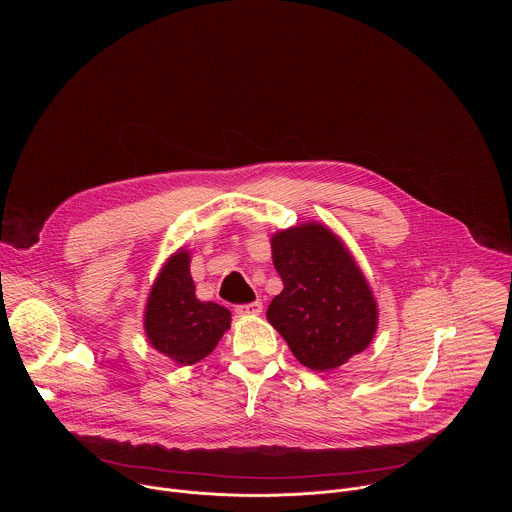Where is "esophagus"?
Returning <instances> with one entry per match:
<instances>
[{"instance_id": "1", "label": "esophagus", "mask_w": 512, "mask_h": 512, "mask_svg": "<svg viewBox=\"0 0 512 512\" xmlns=\"http://www.w3.org/2000/svg\"><path fill=\"white\" fill-rule=\"evenodd\" d=\"M236 311L240 315H260L262 313V301H252V303H246V305H238Z\"/></svg>"}]
</instances>
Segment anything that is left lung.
<instances>
[{
  "instance_id": "8db88e82",
  "label": "left lung",
  "mask_w": 512,
  "mask_h": 512,
  "mask_svg": "<svg viewBox=\"0 0 512 512\" xmlns=\"http://www.w3.org/2000/svg\"><path fill=\"white\" fill-rule=\"evenodd\" d=\"M270 244L284 290L266 317L293 357L329 372L363 353L378 329V303L345 242L309 220L272 234Z\"/></svg>"
}]
</instances>
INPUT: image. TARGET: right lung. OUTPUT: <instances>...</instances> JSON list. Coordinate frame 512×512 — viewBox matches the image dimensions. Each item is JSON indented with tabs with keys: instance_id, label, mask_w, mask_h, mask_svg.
<instances>
[{
	"instance_id": "right-lung-1",
	"label": "right lung",
	"mask_w": 512,
	"mask_h": 512,
	"mask_svg": "<svg viewBox=\"0 0 512 512\" xmlns=\"http://www.w3.org/2000/svg\"><path fill=\"white\" fill-rule=\"evenodd\" d=\"M191 254L179 248L161 266L147 295L144 329L149 345L175 365L191 366L215 351L230 329V311L195 295Z\"/></svg>"
}]
</instances>
